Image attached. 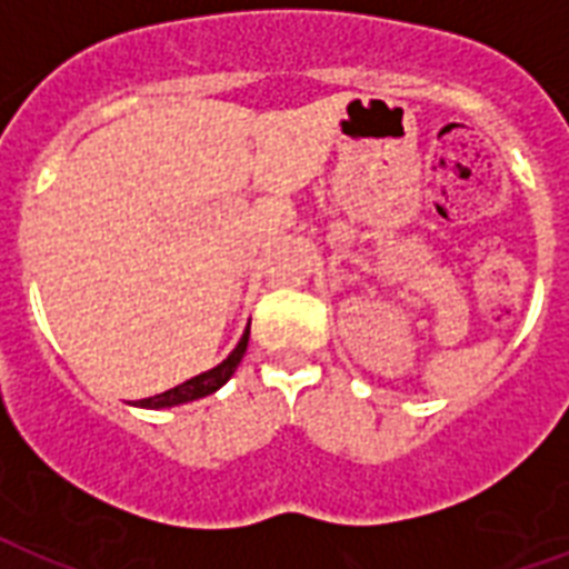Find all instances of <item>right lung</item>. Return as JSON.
<instances>
[{"instance_id": "obj_1", "label": "right lung", "mask_w": 569, "mask_h": 569, "mask_svg": "<svg viewBox=\"0 0 569 569\" xmlns=\"http://www.w3.org/2000/svg\"><path fill=\"white\" fill-rule=\"evenodd\" d=\"M248 337H250V328L241 333L239 346L232 348L230 357L218 363L214 369L203 375H194L191 380L180 383V387L168 389V392H159V396H150V398H141L138 407H150V410H159V407H177V405H186V401H194V398H203V396H212L214 389H221L227 380L232 378V372L239 369L241 357L248 351Z\"/></svg>"}]
</instances>
